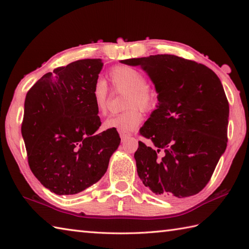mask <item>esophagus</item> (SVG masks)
I'll return each instance as SVG.
<instances>
[{"instance_id":"34e87169","label":"esophagus","mask_w":249,"mask_h":249,"mask_svg":"<svg viewBox=\"0 0 249 249\" xmlns=\"http://www.w3.org/2000/svg\"><path fill=\"white\" fill-rule=\"evenodd\" d=\"M130 137L129 134H121V140L122 142H125Z\"/></svg>"}]
</instances>
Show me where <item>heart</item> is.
<instances>
[{
    "label": "heart",
    "instance_id": "heart-1",
    "mask_svg": "<svg viewBox=\"0 0 249 249\" xmlns=\"http://www.w3.org/2000/svg\"><path fill=\"white\" fill-rule=\"evenodd\" d=\"M109 78L114 91L126 93L124 109L126 111L112 115L105 121V129H114L121 134H129L142 121L141 109L150 111L157 104L156 94L146 87L143 73L130 66H116L109 72ZM93 100L99 114H105L107 109L108 89L105 82L97 81L93 89Z\"/></svg>",
    "mask_w": 249,
    "mask_h": 249
}]
</instances>
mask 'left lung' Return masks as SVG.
<instances>
[{
  "label": "left lung",
  "mask_w": 249,
  "mask_h": 249,
  "mask_svg": "<svg viewBox=\"0 0 249 249\" xmlns=\"http://www.w3.org/2000/svg\"><path fill=\"white\" fill-rule=\"evenodd\" d=\"M121 63L141 66L158 94L157 109L140 128L156 149L139 141L135 153L142 183L165 199L198 194L227 147L229 104L219 78L205 65L172 54Z\"/></svg>",
  "instance_id": "8db88e82"
}]
</instances>
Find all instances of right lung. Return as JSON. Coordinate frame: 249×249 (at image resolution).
Returning a JSON list of instances; mask_svg holds the SVG:
<instances>
[{
    "mask_svg": "<svg viewBox=\"0 0 249 249\" xmlns=\"http://www.w3.org/2000/svg\"><path fill=\"white\" fill-rule=\"evenodd\" d=\"M103 65L86 59L57 67L25 96L21 134L29 166L56 195H75L98 182L120 145L116 130L96 133L102 122L92 92Z\"/></svg>",
    "mask_w": 249,
    "mask_h": 249,
    "instance_id": "obj_1",
    "label": "right lung"
}]
</instances>
